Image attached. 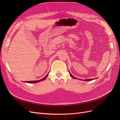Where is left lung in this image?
I'll use <instances>...</instances> for the list:
<instances>
[{
	"instance_id": "obj_1",
	"label": "left lung",
	"mask_w": 120,
	"mask_h": 120,
	"mask_svg": "<svg viewBox=\"0 0 120 120\" xmlns=\"http://www.w3.org/2000/svg\"><path fill=\"white\" fill-rule=\"evenodd\" d=\"M69 74H70V76L72 78H74V79H78V78H75V77H74L73 75H72L71 73H70V72H69ZM96 79H97V78H96ZM83 79V81H92V80H93V79ZM79 79V80H82V79Z\"/></svg>"
}]
</instances>
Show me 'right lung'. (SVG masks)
<instances>
[{
	"instance_id": "add662e5",
	"label": "right lung",
	"mask_w": 120,
	"mask_h": 120,
	"mask_svg": "<svg viewBox=\"0 0 120 120\" xmlns=\"http://www.w3.org/2000/svg\"><path fill=\"white\" fill-rule=\"evenodd\" d=\"M49 75V73L48 74V75H47L45 77H44L43 78H42V79H40V80H38V81H26V82H27V83H37V82H41V81H44L45 80V79H46V78L48 77V76Z\"/></svg>"
}]
</instances>
